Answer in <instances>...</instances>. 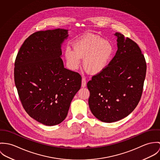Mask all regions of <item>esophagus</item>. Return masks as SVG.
I'll return each instance as SVG.
<instances>
[{
	"label": "esophagus",
	"mask_w": 160,
	"mask_h": 160,
	"mask_svg": "<svg viewBox=\"0 0 160 160\" xmlns=\"http://www.w3.org/2000/svg\"><path fill=\"white\" fill-rule=\"evenodd\" d=\"M87 86V80L86 78L85 77L82 78V87H85Z\"/></svg>",
	"instance_id": "obj_1"
}]
</instances>
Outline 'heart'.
I'll use <instances>...</instances> for the list:
<instances>
[{
  "mask_svg": "<svg viewBox=\"0 0 160 160\" xmlns=\"http://www.w3.org/2000/svg\"><path fill=\"white\" fill-rule=\"evenodd\" d=\"M72 46L73 51L67 48L64 53L70 67L76 69L82 58L85 68L93 74L100 73L106 68L113 53L110 42L98 36L82 37Z\"/></svg>",
  "mask_w": 160,
  "mask_h": 160,
  "instance_id": "obj_1",
  "label": "heart"
}]
</instances>
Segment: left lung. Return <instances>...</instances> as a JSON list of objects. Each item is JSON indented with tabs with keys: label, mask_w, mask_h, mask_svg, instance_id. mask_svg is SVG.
<instances>
[{
	"label": "left lung",
	"mask_w": 160,
	"mask_h": 160,
	"mask_svg": "<svg viewBox=\"0 0 160 160\" xmlns=\"http://www.w3.org/2000/svg\"><path fill=\"white\" fill-rule=\"evenodd\" d=\"M118 50L106 68L87 83L89 108L95 117L106 123L129 115L142 96L147 64L138 44L116 32Z\"/></svg>",
	"instance_id": "left-lung-1"
}]
</instances>
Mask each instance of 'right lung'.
<instances>
[{
  "label": "right lung",
  "instance_id": "obj_1",
  "mask_svg": "<svg viewBox=\"0 0 160 160\" xmlns=\"http://www.w3.org/2000/svg\"><path fill=\"white\" fill-rule=\"evenodd\" d=\"M68 30L38 31L27 38L18 52L14 79L27 113L47 126L61 123L82 85L79 73L64 68L61 45Z\"/></svg>",
  "mask_w": 160,
  "mask_h": 160
}]
</instances>
